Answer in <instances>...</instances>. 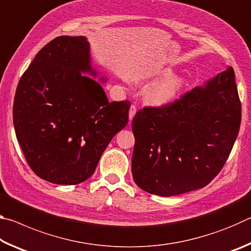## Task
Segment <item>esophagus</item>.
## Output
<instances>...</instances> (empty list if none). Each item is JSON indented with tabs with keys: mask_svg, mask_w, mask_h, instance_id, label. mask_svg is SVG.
Returning <instances> with one entry per match:
<instances>
[{
	"mask_svg": "<svg viewBox=\"0 0 251 251\" xmlns=\"http://www.w3.org/2000/svg\"><path fill=\"white\" fill-rule=\"evenodd\" d=\"M135 114H136V106H135V105H131L130 108H129V113H128V115H129V122H130L131 120H133L134 116H135Z\"/></svg>",
	"mask_w": 251,
	"mask_h": 251,
	"instance_id": "obj_1",
	"label": "esophagus"
}]
</instances>
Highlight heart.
Masks as SVG:
<instances>
[{
	"mask_svg": "<svg viewBox=\"0 0 251 251\" xmlns=\"http://www.w3.org/2000/svg\"><path fill=\"white\" fill-rule=\"evenodd\" d=\"M163 74H169V71H164ZM185 85V80L179 75H168L159 82L152 85L148 90L146 99L155 106H166L172 104Z\"/></svg>",
	"mask_w": 251,
	"mask_h": 251,
	"instance_id": "obj_1",
	"label": "heart"
}]
</instances>
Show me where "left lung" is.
Masks as SVG:
<instances>
[{"mask_svg": "<svg viewBox=\"0 0 251 251\" xmlns=\"http://www.w3.org/2000/svg\"><path fill=\"white\" fill-rule=\"evenodd\" d=\"M240 122L231 66L172 104L138 110L131 122L136 185L164 197L205 187L227 161Z\"/></svg>", "mask_w": 251, "mask_h": 251, "instance_id": "1", "label": "left lung"}]
</instances>
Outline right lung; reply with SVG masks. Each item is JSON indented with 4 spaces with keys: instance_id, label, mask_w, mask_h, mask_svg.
I'll return each instance as SVG.
<instances>
[{
    "instance_id": "1",
    "label": "right lung",
    "mask_w": 251,
    "mask_h": 251,
    "mask_svg": "<svg viewBox=\"0 0 251 251\" xmlns=\"http://www.w3.org/2000/svg\"><path fill=\"white\" fill-rule=\"evenodd\" d=\"M83 73L97 75L86 37L58 36L35 55L16 88V138L32 171L53 184L90 178L128 123L129 100L109 103L100 84Z\"/></svg>"
}]
</instances>
